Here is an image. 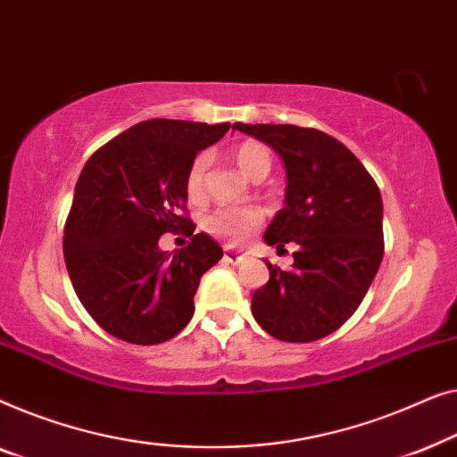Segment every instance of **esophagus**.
Masks as SVG:
<instances>
[{"instance_id":"34e87169","label":"esophagus","mask_w":457,"mask_h":457,"mask_svg":"<svg viewBox=\"0 0 457 457\" xmlns=\"http://www.w3.org/2000/svg\"><path fill=\"white\" fill-rule=\"evenodd\" d=\"M244 259H246V256L237 253V250L226 248V253H223V261H226V262H231V265H240V262H244Z\"/></svg>"}]
</instances>
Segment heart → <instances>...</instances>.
I'll return each instance as SVG.
<instances>
[{
    "label": "heart",
    "mask_w": 457,
    "mask_h": 457,
    "mask_svg": "<svg viewBox=\"0 0 457 457\" xmlns=\"http://www.w3.org/2000/svg\"><path fill=\"white\" fill-rule=\"evenodd\" d=\"M236 163L253 179L267 176L271 171V153L265 145L250 140V143H244L236 149ZM207 165L209 157L204 153L190 163L188 173H186V192H188L190 198L203 196V179ZM262 217H265L262 209L253 207V204H246V207H220L204 217L203 226L209 234L223 237L231 244H242L261 226Z\"/></svg>",
    "instance_id": "1"
}]
</instances>
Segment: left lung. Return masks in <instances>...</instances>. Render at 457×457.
Returning a JSON list of instances; mask_svg holds the SVG:
<instances>
[{"label": "left lung", "mask_w": 457, "mask_h": 457, "mask_svg": "<svg viewBox=\"0 0 457 457\" xmlns=\"http://www.w3.org/2000/svg\"><path fill=\"white\" fill-rule=\"evenodd\" d=\"M286 165V207L269 246L298 244L290 271L269 267L253 317L275 339L306 344L339 329L369 292L383 259V201L370 173L329 134L292 124H234Z\"/></svg>", "instance_id": "1"}]
</instances>
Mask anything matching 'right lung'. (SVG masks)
<instances>
[{"instance_id": "obj_1", "label": "right lung", "mask_w": 457, "mask_h": 457, "mask_svg": "<svg viewBox=\"0 0 457 457\" xmlns=\"http://www.w3.org/2000/svg\"><path fill=\"white\" fill-rule=\"evenodd\" d=\"M229 126L146 120L82 167L63 256L82 306L113 337L153 345L190 323L201 278L223 250L204 231L195 234V223L182 215L186 173L198 151L223 138ZM178 228L191 242L170 255L158 248V237Z\"/></svg>"}]
</instances>
